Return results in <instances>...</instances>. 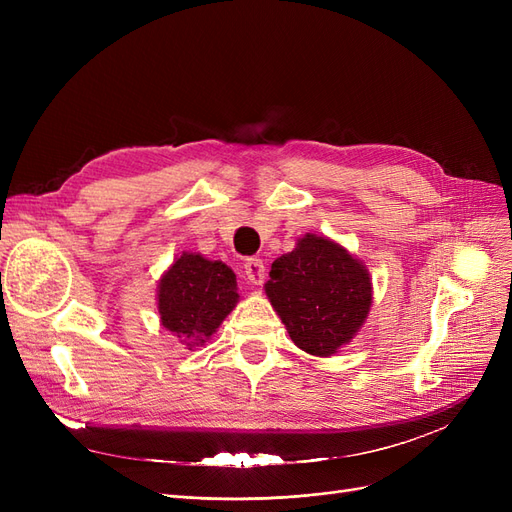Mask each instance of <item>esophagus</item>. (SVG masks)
<instances>
[{
    "mask_svg": "<svg viewBox=\"0 0 512 512\" xmlns=\"http://www.w3.org/2000/svg\"><path fill=\"white\" fill-rule=\"evenodd\" d=\"M243 273L252 286H260L265 282V262L260 258H247L243 265Z\"/></svg>",
    "mask_w": 512,
    "mask_h": 512,
    "instance_id": "obj_1",
    "label": "esophagus"
}]
</instances>
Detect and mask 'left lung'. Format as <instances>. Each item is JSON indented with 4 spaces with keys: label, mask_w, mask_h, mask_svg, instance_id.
Returning <instances> with one entry per match:
<instances>
[{
    "label": "left lung",
    "mask_w": 512,
    "mask_h": 512,
    "mask_svg": "<svg viewBox=\"0 0 512 512\" xmlns=\"http://www.w3.org/2000/svg\"><path fill=\"white\" fill-rule=\"evenodd\" d=\"M265 292L294 346L331 356L359 333L371 307V277L339 243L307 232L277 258Z\"/></svg>",
    "instance_id": "obj_1"
}]
</instances>
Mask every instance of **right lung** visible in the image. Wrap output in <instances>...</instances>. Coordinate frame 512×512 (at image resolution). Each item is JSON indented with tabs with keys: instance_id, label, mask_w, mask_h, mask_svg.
Instances as JSON below:
<instances>
[{
	"instance_id": "add662e5",
	"label": "right lung",
	"mask_w": 512,
	"mask_h": 512,
	"mask_svg": "<svg viewBox=\"0 0 512 512\" xmlns=\"http://www.w3.org/2000/svg\"><path fill=\"white\" fill-rule=\"evenodd\" d=\"M237 275L220 260L183 252L158 284L162 327L188 346H203L237 305Z\"/></svg>"
}]
</instances>
